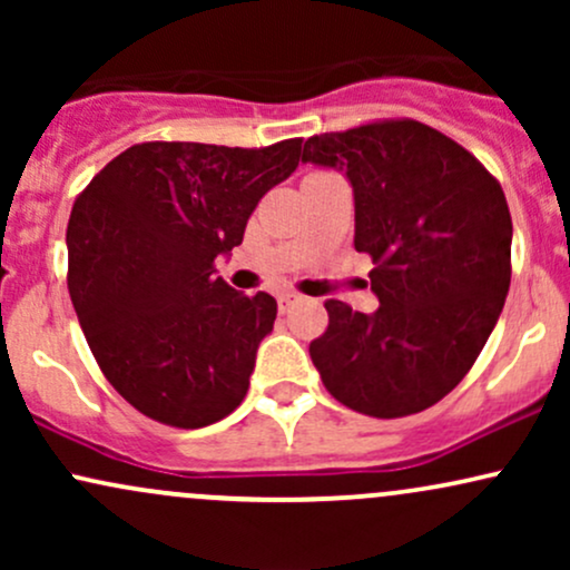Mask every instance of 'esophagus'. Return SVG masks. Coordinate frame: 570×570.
Listing matches in <instances>:
<instances>
[{"label": "esophagus", "mask_w": 570, "mask_h": 570, "mask_svg": "<svg viewBox=\"0 0 570 570\" xmlns=\"http://www.w3.org/2000/svg\"><path fill=\"white\" fill-rule=\"evenodd\" d=\"M297 299H299V297H297V294H294V292H281V294H278V311L286 313L294 303H297Z\"/></svg>", "instance_id": "34e87169"}]
</instances>
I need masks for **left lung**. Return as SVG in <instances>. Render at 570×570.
Listing matches in <instances>:
<instances>
[{"instance_id": "obj_1", "label": "left lung", "mask_w": 570, "mask_h": 570, "mask_svg": "<svg viewBox=\"0 0 570 570\" xmlns=\"http://www.w3.org/2000/svg\"><path fill=\"white\" fill-rule=\"evenodd\" d=\"M303 163L348 179L356 252L370 254L375 313L326 299L311 358L332 396L372 417L431 407L463 381L501 316L512 217L472 153L415 120L322 134Z\"/></svg>"}]
</instances>
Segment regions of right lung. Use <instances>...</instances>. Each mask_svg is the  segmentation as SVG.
Here are the masks:
<instances>
[{
    "label": "right lung",
    "mask_w": 570,
    "mask_h": 570,
    "mask_svg": "<svg viewBox=\"0 0 570 570\" xmlns=\"http://www.w3.org/2000/svg\"><path fill=\"white\" fill-rule=\"evenodd\" d=\"M299 139L263 149L149 141L117 155L75 200L69 297L98 367L153 421L217 423L244 402L276 299L217 276Z\"/></svg>",
    "instance_id": "1"
}]
</instances>
